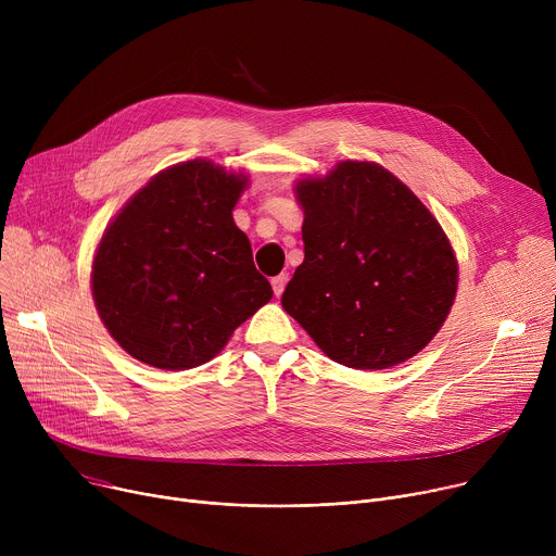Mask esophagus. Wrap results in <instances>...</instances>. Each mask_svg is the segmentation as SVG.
Returning a JSON list of instances; mask_svg holds the SVG:
<instances>
[{"label": "esophagus", "mask_w": 556, "mask_h": 556, "mask_svg": "<svg viewBox=\"0 0 556 556\" xmlns=\"http://www.w3.org/2000/svg\"><path fill=\"white\" fill-rule=\"evenodd\" d=\"M286 283H288V275H277V277H273V290H275V294H277V296H281V294H283Z\"/></svg>", "instance_id": "34e87169"}]
</instances>
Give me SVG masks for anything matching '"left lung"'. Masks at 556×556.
Returning <instances> with one entry per match:
<instances>
[{"label": "left lung", "instance_id": "left-lung-1", "mask_svg": "<svg viewBox=\"0 0 556 556\" xmlns=\"http://www.w3.org/2000/svg\"><path fill=\"white\" fill-rule=\"evenodd\" d=\"M304 264L281 294L326 355L355 370L408 362L443 326L457 257L419 197L372 162H339L294 186Z\"/></svg>", "mask_w": 556, "mask_h": 556}]
</instances>
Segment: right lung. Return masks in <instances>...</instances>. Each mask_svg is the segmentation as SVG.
<instances>
[{
  "instance_id": "right-lung-1",
  "label": "right lung",
  "mask_w": 556,
  "mask_h": 556,
  "mask_svg": "<svg viewBox=\"0 0 556 556\" xmlns=\"http://www.w3.org/2000/svg\"><path fill=\"white\" fill-rule=\"evenodd\" d=\"M248 184L208 160L150 179L92 260L94 308L130 357L162 370L211 362L273 299L232 208Z\"/></svg>"
}]
</instances>
